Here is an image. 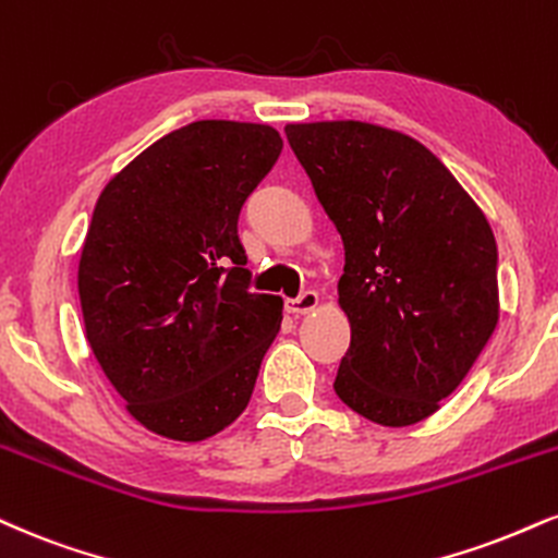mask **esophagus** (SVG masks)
I'll return each instance as SVG.
<instances>
[{"label": "esophagus", "mask_w": 558, "mask_h": 558, "mask_svg": "<svg viewBox=\"0 0 558 558\" xmlns=\"http://www.w3.org/2000/svg\"><path fill=\"white\" fill-rule=\"evenodd\" d=\"M317 304H319V296L314 291H306V293H301L299 299H288L286 301V308L291 314H308L312 312V308H317Z\"/></svg>", "instance_id": "34e87169"}]
</instances>
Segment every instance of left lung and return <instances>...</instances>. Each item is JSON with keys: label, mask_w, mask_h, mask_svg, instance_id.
I'll use <instances>...</instances> for the list:
<instances>
[{"label": "left lung", "mask_w": 558, "mask_h": 558, "mask_svg": "<svg viewBox=\"0 0 558 558\" xmlns=\"http://www.w3.org/2000/svg\"><path fill=\"white\" fill-rule=\"evenodd\" d=\"M286 137L345 250L351 348L335 392L381 426H413L460 387L499 322L496 239L428 147L366 122L288 124Z\"/></svg>", "instance_id": "obj_1"}]
</instances>
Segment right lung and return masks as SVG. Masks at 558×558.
I'll list each match as a JSON object with an SVG mask.
<instances>
[{
    "label": "right lung",
    "mask_w": 558,
    "mask_h": 558,
    "mask_svg": "<svg viewBox=\"0 0 558 558\" xmlns=\"http://www.w3.org/2000/svg\"><path fill=\"white\" fill-rule=\"evenodd\" d=\"M280 150L272 126L205 119L100 192L77 267L85 335L147 432L203 441L250 405L283 299L250 291L239 213Z\"/></svg>",
    "instance_id": "obj_1"
}]
</instances>
